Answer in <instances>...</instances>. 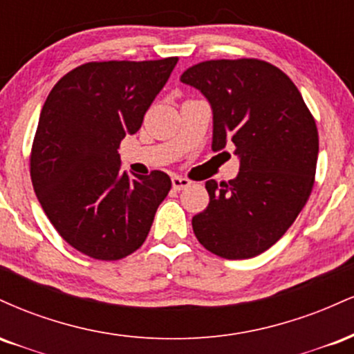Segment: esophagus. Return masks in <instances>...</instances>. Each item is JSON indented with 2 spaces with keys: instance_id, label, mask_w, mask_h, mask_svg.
Returning a JSON list of instances; mask_svg holds the SVG:
<instances>
[{
  "instance_id": "34e87169",
  "label": "esophagus",
  "mask_w": 354,
  "mask_h": 354,
  "mask_svg": "<svg viewBox=\"0 0 354 354\" xmlns=\"http://www.w3.org/2000/svg\"><path fill=\"white\" fill-rule=\"evenodd\" d=\"M171 183H173V188L176 191H181L185 188H188V186L191 185V181L188 180V178H181V176H173L171 178Z\"/></svg>"
}]
</instances>
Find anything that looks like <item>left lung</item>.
Returning a JSON list of instances; mask_svg holds the SVG:
<instances>
[{
	"label": "left lung",
	"instance_id": "left-lung-1",
	"mask_svg": "<svg viewBox=\"0 0 354 354\" xmlns=\"http://www.w3.org/2000/svg\"><path fill=\"white\" fill-rule=\"evenodd\" d=\"M181 81L209 101L213 151L234 145L239 158L234 180L206 181L209 203L193 216L194 234L221 258L261 254L311 194L319 148L315 118L293 81L261 59L203 61Z\"/></svg>",
	"mask_w": 354,
	"mask_h": 354
}]
</instances>
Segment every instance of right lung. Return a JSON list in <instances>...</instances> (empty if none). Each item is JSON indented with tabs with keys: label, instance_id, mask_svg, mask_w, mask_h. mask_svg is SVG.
Instances as JSON below:
<instances>
[{
	"label": "right lung",
	"instance_id": "obj_1",
	"mask_svg": "<svg viewBox=\"0 0 354 354\" xmlns=\"http://www.w3.org/2000/svg\"><path fill=\"white\" fill-rule=\"evenodd\" d=\"M178 58L93 61L64 75L44 101L30 158L38 201L80 253L116 261L145 243L171 189L163 171H121V140L135 135Z\"/></svg>",
	"mask_w": 354,
	"mask_h": 354
}]
</instances>
